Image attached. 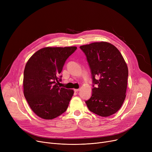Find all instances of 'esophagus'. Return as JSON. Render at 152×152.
Returning a JSON list of instances; mask_svg holds the SVG:
<instances>
[{
    "label": "esophagus",
    "mask_w": 152,
    "mask_h": 152,
    "mask_svg": "<svg viewBox=\"0 0 152 152\" xmlns=\"http://www.w3.org/2000/svg\"><path fill=\"white\" fill-rule=\"evenodd\" d=\"M74 91L75 92H77L79 91V89H74Z\"/></svg>",
    "instance_id": "obj_1"
}]
</instances>
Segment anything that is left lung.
<instances>
[{
	"instance_id": "1",
	"label": "left lung",
	"mask_w": 152,
	"mask_h": 152,
	"mask_svg": "<svg viewBox=\"0 0 152 152\" xmlns=\"http://www.w3.org/2000/svg\"><path fill=\"white\" fill-rule=\"evenodd\" d=\"M91 70L93 85L91 97L86 101L94 113L107 117L120 109L126 98L128 68L120 52L107 42L80 46ZM99 77V80L95 77Z\"/></svg>"
}]
</instances>
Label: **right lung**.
Returning <instances> with one entry per match:
<instances>
[{
  "mask_svg": "<svg viewBox=\"0 0 152 152\" xmlns=\"http://www.w3.org/2000/svg\"><path fill=\"white\" fill-rule=\"evenodd\" d=\"M76 49L75 46L44 47L27 61L24 70V95L39 117L52 119L66 110L74 91L58 85L64 64Z\"/></svg>",
  "mask_w": 152,
  "mask_h": 152,
  "instance_id": "right-lung-1",
  "label": "right lung"
}]
</instances>
